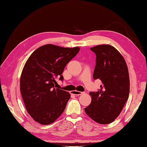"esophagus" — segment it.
I'll use <instances>...</instances> for the list:
<instances>
[{
	"label": "esophagus",
	"mask_w": 147,
	"mask_h": 147,
	"mask_svg": "<svg viewBox=\"0 0 147 147\" xmlns=\"http://www.w3.org/2000/svg\"><path fill=\"white\" fill-rule=\"evenodd\" d=\"M72 94L76 95H82L84 94V92H80V91H77V90H74V91H72Z\"/></svg>",
	"instance_id": "1"
}]
</instances>
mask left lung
Instances as JSON below:
<instances>
[{
    "label": "left lung",
    "instance_id": "1",
    "mask_svg": "<svg viewBox=\"0 0 147 147\" xmlns=\"http://www.w3.org/2000/svg\"><path fill=\"white\" fill-rule=\"evenodd\" d=\"M96 55L94 80L102 82L100 89L90 92L91 103L85 113L96 122L109 124L116 119L128 100L130 79L123 56L113 47L99 45L90 49Z\"/></svg>",
    "mask_w": 147,
    "mask_h": 147
}]
</instances>
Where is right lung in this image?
I'll use <instances>...</instances> for the list:
<instances>
[{"label":"right lung","mask_w":147,"mask_h":147,"mask_svg":"<svg viewBox=\"0 0 147 147\" xmlns=\"http://www.w3.org/2000/svg\"><path fill=\"white\" fill-rule=\"evenodd\" d=\"M80 48H64L52 44L41 46L25 64L20 85L28 114L42 125H49L62 115L70 94L55 88V78L63 81L64 68Z\"/></svg>","instance_id":"add662e5"}]
</instances>
